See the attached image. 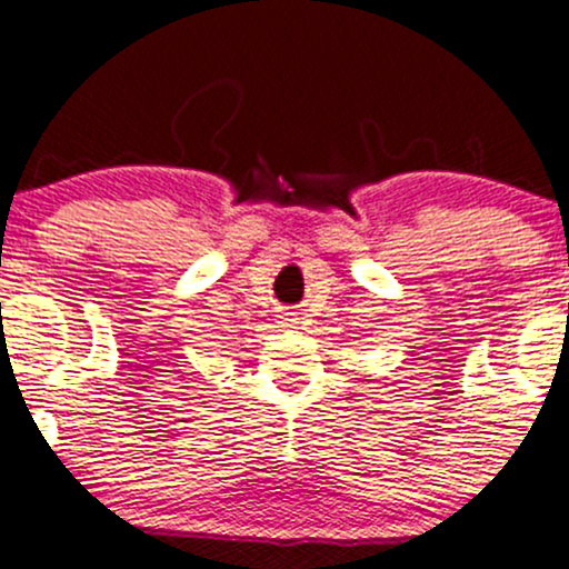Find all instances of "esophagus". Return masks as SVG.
Segmentation results:
<instances>
[{"mask_svg":"<svg viewBox=\"0 0 569 569\" xmlns=\"http://www.w3.org/2000/svg\"><path fill=\"white\" fill-rule=\"evenodd\" d=\"M280 327H286V329H295L297 327V318H295V313H286V316H280Z\"/></svg>","mask_w":569,"mask_h":569,"instance_id":"esophagus-1","label":"esophagus"}]
</instances>
